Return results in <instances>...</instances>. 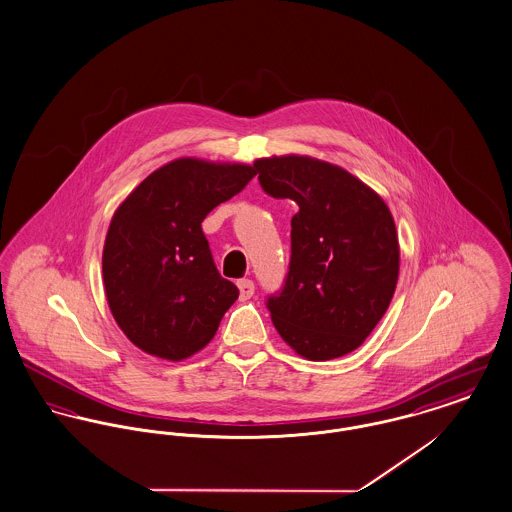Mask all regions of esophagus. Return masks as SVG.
<instances>
[{
	"mask_svg": "<svg viewBox=\"0 0 512 512\" xmlns=\"http://www.w3.org/2000/svg\"><path fill=\"white\" fill-rule=\"evenodd\" d=\"M240 301H246L254 295V281L252 279H239Z\"/></svg>",
	"mask_w": 512,
	"mask_h": 512,
	"instance_id": "esophagus-1",
	"label": "esophagus"
}]
</instances>
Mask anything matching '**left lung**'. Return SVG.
<instances>
[{
	"label": "left lung",
	"instance_id": "left-lung-1",
	"mask_svg": "<svg viewBox=\"0 0 512 512\" xmlns=\"http://www.w3.org/2000/svg\"><path fill=\"white\" fill-rule=\"evenodd\" d=\"M254 169L266 194L299 205L285 285L268 299L275 330L310 361L351 353L396 291L400 246L388 205L353 174L305 155L258 159Z\"/></svg>",
	"mask_w": 512,
	"mask_h": 512
}]
</instances>
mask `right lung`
I'll use <instances>...</instances> for the list:
<instances>
[{"mask_svg":"<svg viewBox=\"0 0 512 512\" xmlns=\"http://www.w3.org/2000/svg\"><path fill=\"white\" fill-rule=\"evenodd\" d=\"M254 176L252 165L182 157L151 172L116 209L104 240V293L141 351L169 361L198 353L239 299L215 268L202 221Z\"/></svg>","mask_w":512,"mask_h":512,"instance_id":"right-lung-1","label":"right lung"}]
</instances>
